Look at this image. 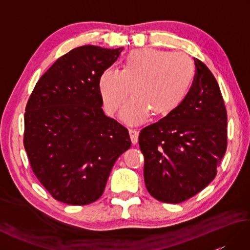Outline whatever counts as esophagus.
Wrapping results in <instances>:
<instances>
[{"instance_id": "1", "label": "esophagus", "mask_w": 250, "mask_h": 250, "mask_svg": "<svg viewBox=\"0 0 250 250\" xmlns=\"http://www.w3.org/2000/svg\"><path fill=\"white\" fill-rule=\"evenodd\" d=\"M129 133H130L131 142L133 143V144H136L137 141H139V131H137L136 129H130Z\"/></svg>"}]
</instances>
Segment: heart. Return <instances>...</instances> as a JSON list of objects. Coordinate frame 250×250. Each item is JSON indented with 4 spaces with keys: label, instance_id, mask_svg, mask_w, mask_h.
Returning <instances> with one entry per match:
<instances>
[{
    "label": "heart",
    "instance_id": "b5f03b06",
    "mask_svg": "<svg viewBox=\"0 0 250 250\" xmlns=\"http://www.w3.org/2000/svg\"><path fill=\"white\" fill-rule=\"evenodd\" d=\"M194 77V66L184 54L142 48L131 51L122 62L121 70L107 67L99 76V91L105 110L114 114L131 91L133 98L120 109L126 124L164 117L182 104Z\"/></svg>",
    "mask_w": 250,
    "mask_h": 250
}]
</instances>
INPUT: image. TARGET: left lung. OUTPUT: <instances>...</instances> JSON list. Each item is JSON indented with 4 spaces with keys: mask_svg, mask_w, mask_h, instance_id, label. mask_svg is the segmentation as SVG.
<instances>
[{
    "mask_svg": "<svg viewBox=\"0 0 250 250\" xmlns=\"http://www.w3.org/2000/svg\"><path fill=\"white\" fill-rule=\"evenodd\" d=\"M194 81L176 109L141 131L148 192L164 203H182L215 178L227 149V111L214 75L193 58Z\"/></svg>",
    "mask_w": 250,
    "mask_h": 250,
    "instance_id": "1",
    "label": "left lung"
}]
</instances>
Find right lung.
<instances>
[{
    "instance_id": "obj_1",
    "label": "right lung",
    "mask_w": 250,
    "mask_h": 250,
    "mask_svg": "<svg viewBox=\"0 0 250 250\" xmlns=\"http://www.w3.org/2000/svg\"><path fill=\"white\" fill-rule=\"evenodd\" d=\"M122 49H72L40 78L26 104L23 144L31 167L65 204L97 201L116 160L131 146L129 131L104 114L98 83Z\"/></svg>"
}]
</instances>
